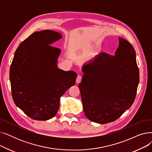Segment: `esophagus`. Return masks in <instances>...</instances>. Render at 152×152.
<instances>
[{"instance_id": "esophagus-1", "label": "esophagus", "mask_w": 152, "mask_h": 152, "mask_svg": "<svg viewBox=\"0 0 152 152\" xmlns=\"http://www.w3.org/2000/svg\"><path fill=\"white\" fill-rule=\"evenodd\" d=\"M82 79V76L81 75H77V78H76V83H79L81 81Z\"/></svg>"}]
</instances>
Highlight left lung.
<instances>
[{
	"label": "left lung",
	"mask_w": 152,
	"mask_h": 152,
	"mask_svg": "<svg viewBox=\"0 0 152 152\" xmlns=\"http://www.w3.org/2000/svg\"><path fill=\"white\" fill-rule=\"evenodd\" d=\"M79 84L83 110L90 121L113 122L128 110L135 100L139 70L132 45L119 37L115 55L101 52L83 65Z\"/></svg>",
	"instance_id": "left-lung-1"
}]
</instances>
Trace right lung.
Returning <instances> with one entry per match:
<instances>
[{"label": "right lung", "instance_id": "right-lung-1", "mask_svg": "<svg viewBox=\"0 0 152 152\" xmlns=\"http://www.w3.org/2000/svg\"><path fill=\"white\" fill-rule=\"evenodd\" d=\"M61 37L60 33L51 30L35 32L19 45L11 64L13 100L35 120L54 117L60 97L76 83V72L58 68L61 50L50 45Z\"/></svg>", "mask_w": 152, "mask_h": 152}]
</instances>
